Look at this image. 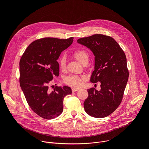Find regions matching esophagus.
<instances>
[{
    "instance_id": "34e87169",
    "label": "esophagus",
    "mask_w": 149,
    "mask_h": 149,
    "mask_svg": "<svg viewBox=\"0 0 149 149\" xmlns=\"http://www.w3.org/2000/svg\"><path fill=\"white\" fill-rule=\"evenodd\" d=\"M78 90H79L78 88H72V92H75V91H78Z\"/></svg>"
}]
</instances>
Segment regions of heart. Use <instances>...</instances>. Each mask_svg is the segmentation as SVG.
Wrapping results in <instances>:
<instances>
[{
	"label": "heart",
	"mask_w": 149,
	"mask_h": 149,
	"mask_svg": "<svg viewBox=\"0 0 149 149\" xmlns=\"http://www.w3.org/2000/svg\"><path fill=\"white\" fill-rule=\"evenodd\" d=\"M74 58L81 63L83 62V61L86 59H88V55L86 51L83 50H79L75 51L73 54ZM65 62L66 59L65 56H62L59 61V67L61 69H64L65 67ZM85 77L84 76H78L75 75H72L66 77L64 79L65 82L68 85V86L74 87V88H78L81 87L82 84V82L85 80Z\"/></svg>",
	"instance_id": "obj_1"
}]
</instances>
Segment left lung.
<instances>
[{
	"label": "left lung",
	"instance_id": "8db88e82",
	"mask_svg": "<svg viewBox=\"0 0 149 149\" xmlns=\"http://www.w3.org/2000/svg\"><path fill=\"white\" fill-rule=\"evenodd\" d=\"M77 42L94 54V70L90 81L101 83L99 91L88 89L84 110L93 117H105L117 109L123 97L129 78L125 55L117 42L109 36L96 34L80 38Z\"/></svg>",
	"mask_w": 149,
	"mask_h": 149
}]
</instances>
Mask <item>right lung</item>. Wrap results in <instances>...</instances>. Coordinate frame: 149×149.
<instances>
[{
    "label": "right lung",
    "instance_id": "1",
    "mask_svg": "<svg viewBox=\"0 0 149 149\" xmlns=\"http://www.w3.org/2000/svg\"><path fill=\"white\" fill-rule=\"evenodd\" d=\"M73 38L60 39L45 38L28 46L19 62L20 86L31 109L45 119L59 116L63 111L64 97L72 93L71 88L63 86L49 91V83L58 77L57 62L61 52L73 42Z\"/></svg>",
    "mask_w": 149,
    "mask_h": 149
}]
</instances>
